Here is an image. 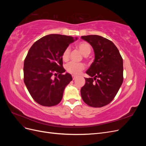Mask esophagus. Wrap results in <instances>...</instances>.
<instances>
[{"label":"esophagus","mask_w":146,"mask_h":146,"mask_svg":"<svg viewBox=\"0 0 146 146\" xmlns=\"http://www.w3.org/2000/svg\"><path fill=\"white\" fill-rule=\"evenodd\" d=\"M72 79H73V80H75V79H76V78H77V76H75V75H72Z\"/></svg>","instance_id":"obj_1"}]
</instances>
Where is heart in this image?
<instances>
[{"label": "heart", "instance_id": "heart-1", "mask_svg": "<svg viewBox=\"0 0 146 146\" xmlns=\"http://www.w3.org/2000/svg\"><path fill=\"white\" fill-rule=\"evenodd\" d=\"M77 47L79 50L84 55H88L91 52V46L86 42H80L77 44ZM70 54V49L69 47L66 48L63 52L62 54V59L64 61H68L69 58ZM85 68V65L83 63H77L75 62H70L66 66V71L68 72L74 74L78 75Z\"/></svg>", "mask_w": 146, "mask_h": 146}]
</instances>
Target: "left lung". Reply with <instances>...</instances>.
Listing matches in <instances>:
<instances>
[{"instance_id": "left-lung-1", "label": "left lung", "mask_w": 146, "mask_h": 146, "mask_svg": "<svg viewBox=\"0 0 146 146\" xmlns=\"http://www.w3.org/2000/svg\"><path fill=\"white\" fill-rule=\"evenodd\" d=\"M81 38L93 48L95 58L86 73V83L80 90L83 100L92 107H102L110 104L123 82V60L119 50L109 39L99 35Z\"/></svg>"}]
</instances>
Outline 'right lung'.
<instances>
[{
    "instance_id": "obj_1",
    "label": "right lung",
    "mask_w": 146,
    "mask_h": 146,
    "mask_svg": "<svg viewBox=\"0 0 146 146\" xmlns=\"http://www.w3.org/2000/svg\"><path fill=\"white\" fill-rule=\"evenodd\" d=\"M77 39L50 34L38 39L30 47L24 60V81L30 94L39 105L52 107L62 99L65 87L72 80L70 74H63L66 70L62 54ZM54 75L57 76L54 78Z\"/></svg>"
}]
</instances>
